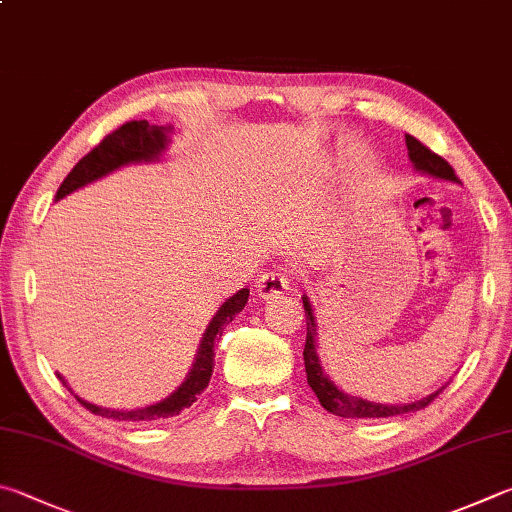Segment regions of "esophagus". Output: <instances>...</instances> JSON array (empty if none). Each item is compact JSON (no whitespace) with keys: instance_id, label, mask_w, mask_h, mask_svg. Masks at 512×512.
I'll return each mask as SVG.
<instances>
[{"instance_id":"obj_1","label":"esophagus","mask_w":512,"mask_h":512,"mask_svg":"<svg viewBox=\"0 0 512 512\" xmlns=\"http://www.w3.org/2000/svg\"><path fill=\"white\" fill-rule=\"evenodd\" d=\"M286 288H288L286 273L271 271V273L259 277L255 293H257L259 300H271V297H277L280 293H284Z\"/></svg>"}]
</instances>
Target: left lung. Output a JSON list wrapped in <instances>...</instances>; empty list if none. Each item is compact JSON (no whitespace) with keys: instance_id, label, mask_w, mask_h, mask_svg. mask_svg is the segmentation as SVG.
Here are the masks:
<instances>
[{"instance_id":"obj_1","label":"left lung","mask_w":512,"mask_h":512,"mask_svg":"<svg viewBox=\"0 0 512 512\" xmlns=\"http://www.w3.org/2000/svg\"><path fill=\"white\" fill-rule=\"evenodd\" d=\"M405 143H407V154H410V161H412L416 172L434 176V179H441V181L459 183L457 174H454L450 163L443 161L439 154L427 150V147L421 141H416L414 136H405ZM302 302H304V318H306V345H304L306 380H309L311 389L327 412L342 416V418H389V416H398V414H410L416 410H423V407L430 405L434 398L445 389V385H443L441 389H436V392H432L430 396L421 398V401L398 403V405L374 403V401H367V398H362V396L342 392V389L329 378V374L324 371L322 362H320L318 324H315V313H313L311 300L304 295Z\"/></svg>"}]
</instances>
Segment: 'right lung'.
I'll list each match as a JSON object with an SVG mask.
<instances>
[{
    "mask_svg": "<svg viewBox=\"0 0 512 512\" xmlns=\"http://www.w3.org/2000/svg\"><path fill=\"white\" fill-rule=\"evenodd\" d=\"M170 134H172V125H150L147 120H132V123H125L123 127H118L116 132H111L100 141L98 147H94L87 156L76 163V167L67 174V179L62 181L58 188V194H55V201H60L64 197H69L71 192H76L85 185L94 183L102 176H107L111 172L120 170L125 165H138V163H159L167 145H170ZM248 288H241L232 297L219 306V311L212 315V320L208 322L206 333L199 342L197 356H194L192 369L188 371L183 383L174 389L170 396H165L163 401L152 403L147 407H136V410H111V407H100L80 398L73 389L69 387L64 376L58 374L60 383L69 389V392L78 398L80 405H85L91 414L102 416V418H114V421H143V423H154V421H163V418H172L179 416L185 407H190L197 396L208 387L210 376H212V367H215V340L217 336L224 333L226 324L235 320V315L244 309L248 302Z\"/></svg>",
    "mask_w": 512,
    "mask_h": 512,
    "instance_id": "obj_1",
    "label": "right lung"
}]
</instances>
